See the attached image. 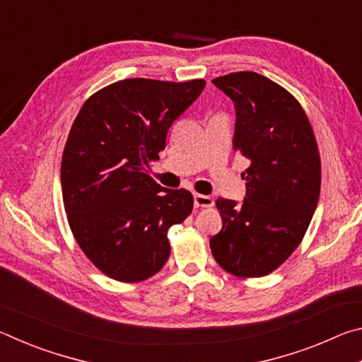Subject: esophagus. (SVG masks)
I'll list each match as a JSON object with an SVG mask.
<instances>
[{"instance_id":"esophagus-1","label":"esophagus","mask_w":362,"mask_h":362,"mask_svg":"<svg viewBox=\"0 0 362 362\" xmlns=\"http://www.w3.org/2000/svg\"><path fill=\"white\" fill-rule=\"evenodd\" d=\"M194 206L196 207H212L214 206V199L211 198V196H207V194L196 193L194 194Z\"/></svg>"}]
</instances>
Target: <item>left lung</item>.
<instances>
[{
	"label": "left lung",
	"instance_id": "left-lung-1",
	"mask_svg": "<svg viewBox=\"0 0 362 362\" xmlns=\"http://www.w3.org/2000/svg\"><path fill=\"white\" fill-rule=\"evenodd\" d=\"M212 83L235 102L233 148L249 161L243 204L217 199L222 230L211 238L214 259L238 278H260L302 243L320 199L321 158L313 127L283 86L254 71Z\"/></svg>",
	"mask_w": 362,
	"mask_h": 362
}]
</instances>
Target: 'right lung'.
Segmentation results:
<instances>
[{"instance_id":"right-lung-1","label":"right lung","mask_w":362,"mask_h":362,"mask_svg":"<svg viewBox=\"0 0 362 362\" xmlns=\"http://www.w3.org/2000/svg\"><path fill=\"white\" fill-rule=\"evenodd\" d=\"M204 86L129 78L79 110L60 169L64 206L78 246L108 278L140 283L168 262V231L192 214L193 194L163 188L146 169Z\"/></svg>"}]
</instances>
